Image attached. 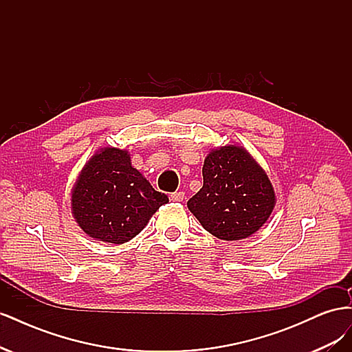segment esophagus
<instances>
[{
  "instance_id": "34e87169",
  "label": "esophagus",
  "mask_w": 352,
  "mask_h": 352,
  "mask_svg": "<svg viewBox=\"0 0 352 352\" xmlns=\"http://www.w3.org/2000/svg\"><path fill=\"white\" fill-rule=\"evenodd\" d=\"M170 198H172V201H175V202H182L185 198V194L184 192H173L172 195H170Z\"/></svg>"
}]
</instances>
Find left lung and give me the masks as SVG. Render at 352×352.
Here are the masks:
<instances>
[{
    "mask_svg": "<svg viewBox=\"0 0 352 352\" xmlns=\"http://www.w3.org/2000/svg\"><path fill=\"white\" fill-rule=\"evenodd\" d=\"M204 185L188 208L207 232L223 241L250 238L264 226L276 206L264 168L241 145L211 150L202 166Z\"/></svg>",
    "mask_w": 352,
    "mask_h": 352,
    "instance_id": "1",
    "label": "left lung"
}]
</instances>
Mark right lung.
Listing matches in <instances>:
<instances>
[{
	"instance_id": "1",
	"label": "right lung",
	"mask_w": 352,
	"mask_h": 352,
	"mask_svg": "<svg viewBox=\"0 0 352 352\" xmlns=\"http://www.w3.org/2000/svg\"><path fill=\"white\" fill-rule=\"evenodd\" d=\"M72 214L92 239L122 245L168 202L132 166L127 150L104 146L83 166L72 189Z\"/></svg>"
}]
</instances>
